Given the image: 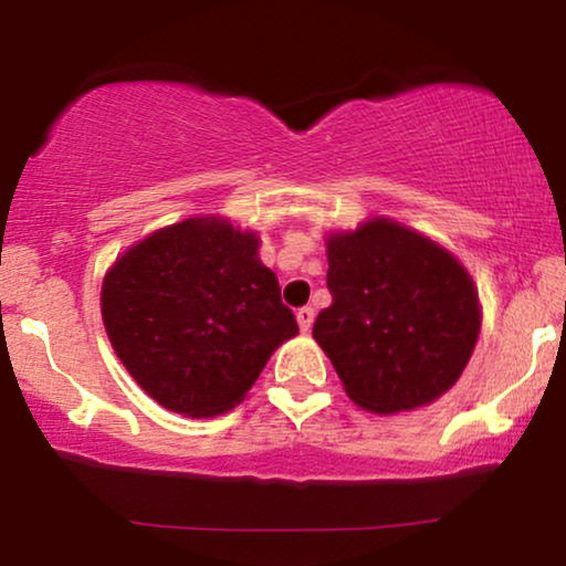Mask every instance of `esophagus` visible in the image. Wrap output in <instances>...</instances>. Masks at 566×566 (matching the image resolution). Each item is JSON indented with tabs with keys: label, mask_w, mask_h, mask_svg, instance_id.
<instances>
[{
	"label": "esophagus",
	"mask_w": 566,
	"mask_h": 566,
	"mask_svg": "<svg viewBox=\"0 0 566 566\" xmlns=\"http://www.w3.org/2000/svg\"><path fill=\"white\" fill-rule=\"evenodd\" d=\"M313 321H315V310L313 307H300L297 310V323H300V331L307 333L313 328Z\"/></svg>",
	"instance_id": "1"
}]
</instances>
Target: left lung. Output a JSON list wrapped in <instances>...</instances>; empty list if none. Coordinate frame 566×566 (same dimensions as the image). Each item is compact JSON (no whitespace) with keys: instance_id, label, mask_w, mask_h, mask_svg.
Returning a JSON list of instances; mask_svg holds the SVG:
<instances>
[{"instance_id":"8db88e82","label":"left lung","mask_w":566,"mask_h":566,"mask_svg":"<svg viewBox=\"0 0 566 566\" xmlns=\"http://www.w3.org/2000/svg\"><path fill=\"white\" fill-rule=\"evenodd\" d=\"M328 290L313 336L359 408H420L461 377L480 336V300L467 269L431 238L387 218L333 233Z\"/></svg>"}]
</instances>
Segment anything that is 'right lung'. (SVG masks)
<instances>
[{"instance_id": "right-lung-1", "label": "right lung", "mask_w": 566, "mask_h": 566, "mask_svg": "<svg viewBox=\"0 0 566 566\" xmlns=\"http://www.w3.org/2000/svg\"><path fill=\"white\" fill-rule=\"evenodd\" d=\"M102 321L130 377L189 418L241 402L300 331L259 235L222 218H189L127 249L102 284Z\"/></svg>"}]
</instances>
